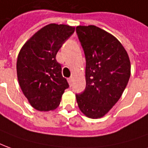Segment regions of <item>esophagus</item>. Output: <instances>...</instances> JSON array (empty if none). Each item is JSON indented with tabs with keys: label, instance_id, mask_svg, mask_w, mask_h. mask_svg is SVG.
<instances>
[{
	"label": "esophagus",
	"instance_id": "1",
	"mask_svg": "<svg viewBox=\"0 0 148 148\" xmlns=\"http://www.w3.org/2000/svg\"><path fill=\"white\" fill-rule=\"evenodd\" d=\"M72 80H73V76H70V77H69V78H68V83H69V84H72Z\"/></svg>",
	"mask_w": 148,
	"mask_h": 148
}]
</instances>
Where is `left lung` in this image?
Returning a JSON list of instances; mask_svg holds the SVG:
<instances>
[{
	"label": "left lung",
	"mask_w": 148,
	"mask_h": 148,
	"mask_svg": "<svg viewBox=\"0 0 148 148\" xmlns=\"http://www.w3.org/2000/svg\"><path fill=\"white\" fill-rule=\"evenodd\" d=\"M84 50L86 87L76 94L80 111L90 119H100L117 103L130 76L127 51L112 34L95 25L76 29Z\"/></svg>",
	"instance_id": "left-lung-1"
}]
</instances>
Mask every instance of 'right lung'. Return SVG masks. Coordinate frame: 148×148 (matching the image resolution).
I'll return each instance as SVG.
<instances>
[{"label": "right lung", "mask_w": 148, "mask_h": 148, "mask_svg": "<svg viewBox=\"0 0 148 148\" xmlns=\"http://www.w3.org/2000/svg\"><path fill=\"white\" fill-rule=\"evenodd\" d=\"M74 31L73 26L49 24L34 34L18 54L19 85L31 106L37 110L56 109L64 90L69 87L56 56Z\"/></svg>", "instance_id": "obj_1"}]
</instances>
